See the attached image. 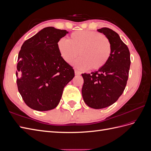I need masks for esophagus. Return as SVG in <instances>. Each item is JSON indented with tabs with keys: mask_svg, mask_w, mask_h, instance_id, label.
<instances>
[{
	"mask_svg": "<svg viewBox=\"0 0 151 151\" xmlns=\"http://www.w3.org/2000/svg\"><path fill=\"white\" fill-rule=\"evenodd\" d=\"M75 74H76V75H80V74H81V72L76 69V70H75Z\"/></svg>",
	"mask_w": 151,
	"mask_h": 151,
	"instance_id": "1",
	"label": "esophagus"
}]
</instances>
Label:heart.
<instances>
[{"mask_svg":"<svg viewBox=\"0 0 151 151\" xmlns=\"http://www.w3.org/2000/svg\"><path fill=\"white\" fill-rule=\"evenodd\" d=\"M57 48L62 58L70 63L79 55L74 62V66L81 70L91 67L98 70L108 62L111 53V44L107 36L96 31H77L72 33L67 40L60 39Z\"/></svg>","mask_w":151,"mask_h":151,"instance_id":"1","label":"heart"}]
</instances>
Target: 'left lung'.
I'll return each mask as SVG.
<instances>
[{"mask_svg": "<svg viewBox=\"0 0 151 151\" xmlns=\"http://www.w3.org/2000/svg\"><path fill=\"white\" fill-rule=\"evenodd\" d=\"M107 36L111 53L103 67L91 74H82V95L90 108L101 109L115 103L127 85L130 66V55L127 45L115 31L108 28L97 30Z\"/></svg>", "mask_w": 151, "mask_h": 151, "instance_id": "left-lung-1", "label": "left lung"}]
</instances>
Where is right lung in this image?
<instances>
[{
	"instance_id": "right-lung-1",
	"label": "right lung",
	"mask_w": 151,
	"mask_h": 151,
	"mask_svg": "<svg viewBox=\"0 0 151 151\" xmlns=\"http://www.w3.org/2000/svg\"><path fill=\"white\" fill-rule=\"evenodd\" d=\"M68 32L47 27L22 44L17 65V85L28 106L40 111L57 106L74 70L62 58L57 42Z\"/></svg>"
}]
</instances>
